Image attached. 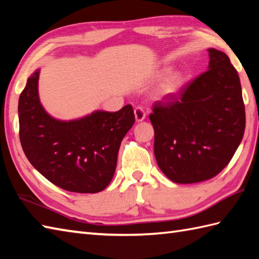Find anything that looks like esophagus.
Wrapping results in <instances>:
<instances>
[{
  "mask_svg": "<svg viewBox=\"0 0 259 259\" xmlns=\"http://www.w3.org/2000/svg\"><path fill=\"white\" fill-rule=\"evenodd\" d=\"M135 118H136V121H138V122H140V121H144L146 119L145 110L141 107H137L135 109Z\"/></svg>",
  "mask_w": 259,
  "mask_h": 259,
  "instance_id": "obj_1",
  "label": "esophagus"
}]
</instances>
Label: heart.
Segmentation results:
<instances>
[{"label": "heart", "mask_w": 259, "mask_h": 259, "mask_svg": "<svg viewBox=\"0 0 259 259\" xmlns=\"http://www.w3.org/2000/svg\"><path fill=\"white\" fill-rule=\"evenodd\" d=\"M166 72H169V70H167ZM181 84H183V75L179 73H175L172 75H170L169 78L163 82L160 88L161 95L163 97L174 95V93H176L179 90Z\"/></svg>", "instance_id": "1"}]
</instances>
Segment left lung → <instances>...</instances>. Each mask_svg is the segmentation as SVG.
<instances>
[{"label": "left lung", "instance_id": "left-lung-1", "mask_svg": "<svg viewBox=\"0 0 259 259\" xmlns=\"http://www.w3.org/2000/svg\"><path fill=\"white\" fill-rule=\"evenodd\" d=\"M206 72L178 95L157 102L149 119L155 129L159 168L177 184L218 175L232 160L245 131V106L237 71L226 53L208 49Z\"/></svg>", "mask_w": 259, "mask_h": 259}]
</instances>
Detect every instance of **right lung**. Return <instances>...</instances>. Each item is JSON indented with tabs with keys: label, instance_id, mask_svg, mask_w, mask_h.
I'll use <instances>...</instances> for the list:
<instances>
[{
	"label": "right lung",
	"instance_id": "right-lung-1",
	"mask_svg": "<svg viewBox=\"0 0 259 259\" xmlns=\"http://www.w3.org/2000/svg\"><path fill=\"white\" fill-rule=\"evenodd\" d=\"M35 70L19 99L20 140L27 160L64 190L96 194L112 180L123 137L135 123L133 107L117 112L96 110L74 120L49 114L38 97Z\"/></svg>",
	"mask_w": 259,
	"mask_h": 259
}]
</instances>
